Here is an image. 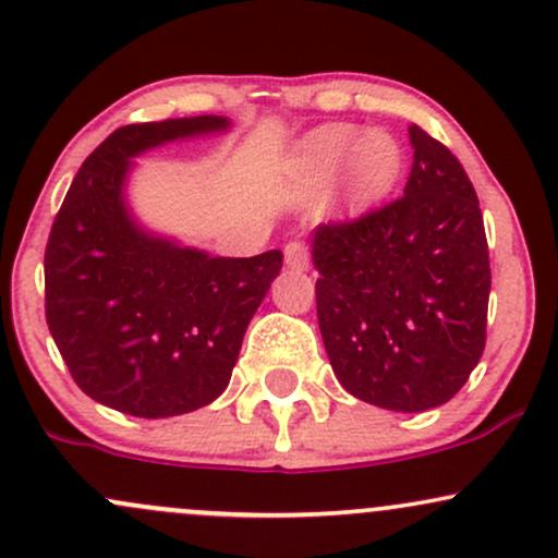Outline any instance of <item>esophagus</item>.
<instances>
[{
	"label": "esophagus",
	"mask_w": 558,
	"mask_h": 558,
	"mask_svg": "<svg viewBox=\"0 0 558 558\" xmlns=\"http://www.w3.org/2000/svg\"><path fill=\"white\" fill-rule=\"evenodd\" d=\"M286 265L291 269H307L310 267V248L302 241L286 243Z\"/></svg>",
	"instance_id": "esophagus-1"
}]
</instances>
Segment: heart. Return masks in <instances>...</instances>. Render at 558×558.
<instances>
[{"label":"heart","instance_id":"heart-1","mask_svg":"<svg viewBox=\"0 0 558 558\" xmlns=\"http://www.w3.org/2000/svg\"><path fill=\"white\" fill-rule=\"evenodd\" d=\"M349 163V185L357 201H371L395 185L402 171V148L389 132L363 134L352 124H330L307 140L302 167L315 180H328Z\"/></svg>","mask_w":558,"mask_h":558}]
</instances>
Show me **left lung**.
<instances>
[{
  "label": "left lung",
  "instance_id": "1",
  "mask_svg": "<svg viewBox=\"0 0 558 558\" xmlns=\"http://www.w3.org/2000/svg\"><path fill=\"white\" fill-rule=\"evenodd\" d=\"M405 195L312 241L317 323L349 395L418 413L469 381L487 341L489 251L461 161L410 126Z\"/></svg>",
  "mask_w": 558,
  "mask_h": 558
}]
</instances>
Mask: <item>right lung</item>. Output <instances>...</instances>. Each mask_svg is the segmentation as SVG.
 I'll return each mask as SVG.
<instances>
[{
    "instance_id": "add662e5",
    "label": "right lung",
    "mask_w": 558,
    "mask_h": 558,
    "mask_svg": "<svg viewBox=\"0 0 558 558\" xmlns=\"http://www.w3.org/2000/svg\"><path fill=\"white\" fill-rule=\"evenodd\" d=\"M222 130V116L121 126L89 153L52 222L47 326L76 387L126 415L167 418L217 400L283 267L278 248L248 259L182 248L126 211L132 156Z\"/></svg>"
}]
</instances>
